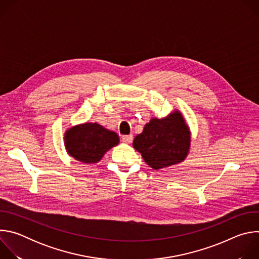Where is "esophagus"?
I'll use <instances>...</instances> for the list:
<instances>
[{"instance_id": "34e87169", "label": "esophagus", "mask_w": 259, "mask_h": 259, "mask_svg": "<svg viewBox=\"0 0 259 259\" xmlns=\"http://www.w3.org/2000/svg\"><path fill=\"white\" fill-rule=\"evenodd\" d=\"M133 140V135H123L122 141L125 143H131Z\"/></svg>"}]
</instances>
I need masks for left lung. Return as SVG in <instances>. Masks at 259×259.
<instances>
[{
  "label": "left lung",
  "mask_w": 259,
  "mask_h": 259,
  "mask_svg": "<svg viewBox=\"0 0 259 259\" xmlns=\"http://www.w3.org/2000/svg\"><path fill=\"white\" fill-rule=\"evenodd\" d=\"M191 130L178 109L168 116L153 118L136 135L133 147L144 162L154 170L179 164L187 159L191 150Z\"/></svg>",
  "instance_id": "obj_1"
}]
</instances>
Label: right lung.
Masks as SVG:
<instances>
[{
  "label": "right lung",
  "mask_w": 259,
  "mask_h": 259,
  "mask_svg": "<svg viewBox=\"0 0 259 259\" xmlns=\"http://www.w3.org/2000/svg\"><path fill=\"white\" fill-rule=\"evenodd\" d=\"M63 141L67 155L85 164H96L119 144L120 138L116 132L97 123L86 122L67 128Z\"/></svg>",
  "instance_id": "obj_1"
}]
</instances>
